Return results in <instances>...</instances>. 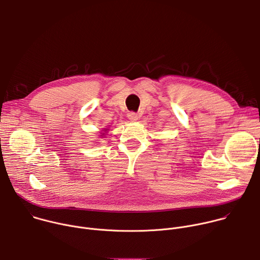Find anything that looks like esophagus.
<instances>
[{
  "mask_svg": "<svg viewBox=\"0 0 260 260\" xmlns=\"http://www.w3.org/2000/svg\"><path fill=\"white\" fill-rule=\"evenodd\" d=\"M127 118H128L131 121H137L138 118H139V115H138L137 113H135V112H129V113L127 114Z\"/></svg>",
  "mask_w": 260,
  "mask_h": 260,
  "instance_id": "obj_1",
  "label": "esophagus"
}]
</instances>
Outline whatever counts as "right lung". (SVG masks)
Masks as SVG:
<instances>
[{"mask_svg": "<svg viewBox=\"0 0 260 260\" xmlns=\"http://www.w3.org/2000/svg\"><path fill=\"white\" fill-rule=\"evenodd\" d=\"M104 131H105V132H106V131H108V129H104ZM102 135H105V134H104V133H103V134H102Z\"/></svg>", "mask_w": 260, "mask_h": 260, "instance_id": "obj_1", "label": "right lung"}]
</instances>
